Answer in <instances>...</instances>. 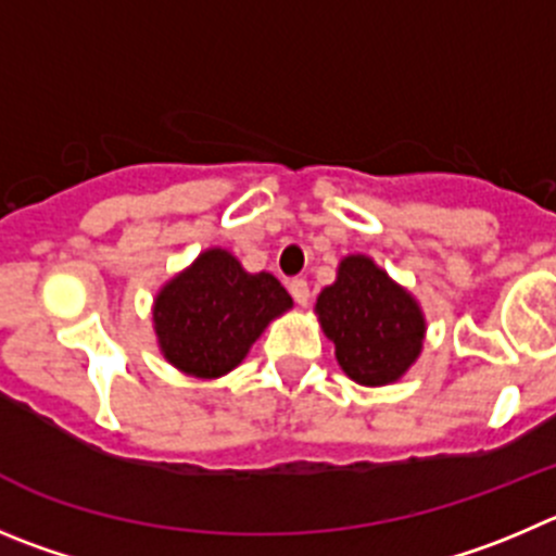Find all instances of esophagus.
Instances as JSON below:
<instances>
[{
  "label": "esophagus",
  "instance_id": "34e87169",
  "mask_svg": "<svg viewBox=\"0 0 556 556\" xmlns=\"http://www.w3.org/2000/svg\"><path fill=\"white\" fill-rule=\"evenodd\" d=\"M290 295L295 299V304H302V307H307L309 304V285L307 279H293L290 282Z\"/></svg>",
  "mask_w": 556,
  "mask_h": 556
}]
</instances>
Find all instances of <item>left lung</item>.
<instances>
[{"mask_svg":"<svg viewBox=\"0 0 556 556\" xmlns=\"http://www.w3.org/2000/svg\"><path fill=\"white\" fill-rule=\"evenodd\" d=\"M315 315L345 376L365 387L395 383L422 351L425 315L417 299L367 254L342 257Z\"/></svg>","mask_w":556,"mask_h":556,"instance_id":"left-lung-1","label":"left lung"}]
</instances>
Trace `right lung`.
Here are the masks:
<instances>
[{
  "label": "right lung",
  "instance_id": "add662e5",
  "mask_svg": "<svg viewBox=\"0 0 556 556\" xmlns=\"http://www.w3.org/2000/svg\"><path fill=\"white\" fill-rule=\"evenodd\" d=\"M293 307L268 271L249 274L227 249H205L153 302L164 359L194 378H219L243 362L274 318Z\"/></svg>",
  "mask_w": 556,
  "mask_h": 556
}]
</instances>
